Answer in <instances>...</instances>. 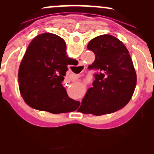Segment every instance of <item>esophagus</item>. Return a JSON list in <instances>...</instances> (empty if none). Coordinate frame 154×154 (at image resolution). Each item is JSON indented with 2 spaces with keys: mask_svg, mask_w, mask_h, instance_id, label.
Listing matches in <instances>:
<instances>
[{
  "mask_svg": "<svg viewBox=\"0 0 154 154\" xmlns=\"http://www.w3.org/2000/svg\"><path fill=\"white\" fill-rule=\"evenodd\" d=\"M80 77H81V75L80 74H72V78L73 79H77Z\"/></svg>",
  "mask_w": 154,
  "mask_h": 154,
  "instance_id": "1",
  "label": "esophagus"
}]
</instances>
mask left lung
<instances>
[{"label": "left lung", "instance_id": "1", "mask_svg": "<svg viewBox=\"0 0 154 154\" xmlns=\"http://www.w3.org/2000/svg\"><path fill=\"white\" fill-rule=\"evenodd\" d=\"M87 48L95 54L88 69L97 71L82 100L83 113L101 116L115 112L129 102L135 89L137 75L129 52L119 39L108 34L94 38Z\"/></svg>", "mask_w": 154, "mask_h": 154}]
</instances>
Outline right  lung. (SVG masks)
<instances>
[{
  "label": "right lung",
  "mask_w": 154,
  "mask_h": 154,
  "mask_svg": "<svg viewBox=\"0 0 154 154\" xmlns=\"http://www.w3.org/2000/svg\"><path fill=\"white\" fill-rule=\"evenodd\" d=\"M66 43L54 33H44L29 44L18 73L20 91L33 108L52 113L74 111L80 102L69 97L62 85L68 65Z\"/></svg>",
  "instance_id": "right-lung-1"
}]
</instances>
